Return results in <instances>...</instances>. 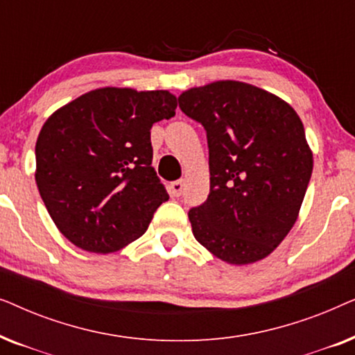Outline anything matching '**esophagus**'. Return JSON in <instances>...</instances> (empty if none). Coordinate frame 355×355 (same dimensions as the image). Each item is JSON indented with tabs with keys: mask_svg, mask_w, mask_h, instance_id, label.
Returning <instances> with one entry per match:
<instances>
[{
	"mask_svg": "<svg viewBox=\"0 0 355 355\" xmlns=\"http://www.w3.org/2000/svg\"><path fill=\"white\" fill-rule=\"evenodd\" d=\"M169 192L173 197H179L182 193V181H174L169 184Z\"/></svg>",
	"mask_w": 355,
	"mask_h": 355,
	"instance_id": "34e87169",
	"label": "esophagus"
}]
</instances>
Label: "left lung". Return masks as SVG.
<instances>
[{
    "mask_svg": "<svg viewBox=\"0 0 355 355\" xmlns=\"http://www.w3.org/2000/svg\"><path fill=\"white\" fill-rule=\"evenodd\" d=\"M178 101L207 130L210 193L189 210L193 236L226 263L265 259L294 226L312 176L302 121L279 96L237 80Z\"/></svg>",
    "mask_w": 355,
    "mask_h": 355,
    "instance_id": "1",
    "label": "left lung"
}]
</instances>
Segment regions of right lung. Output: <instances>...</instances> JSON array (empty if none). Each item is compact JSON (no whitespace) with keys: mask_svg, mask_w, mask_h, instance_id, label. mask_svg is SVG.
<instances>
[{"mask_svg":"<svg viewBox=\"0 0 355 355\" xmlns=\"http://www.w3.org/2000/svg\"><path fill=\"white\" fill-rule=\"evenodd\" d=\"M168 90H92L55 111L38 134L35 181L61 234L111 254L147 231L166 189L152 168L150 129L176 114Z\"/></svg>","mask_w":355,"mask_h":355,"instance_id":"obj_1","label":"right lung"}]
</instances>
